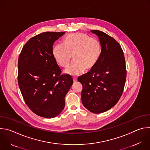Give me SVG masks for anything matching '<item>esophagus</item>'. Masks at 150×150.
I'll return each mask as SVG.
<instances>
[{"label":"esophagus","instance_id":"34e87169","mask_svg":"<svg viewBox=\"0 0 150 150\" xmlns=\"http://www.w3.org/2000/svg\"><path fill=\"white\" fill-rule=\"evenodd\" d=\"M73 80H74V82H76L77 81V78L76 77H73Z\"/></svg>","mask_w":150,"mask_h":150}]
</instances>
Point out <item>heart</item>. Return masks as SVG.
<instances>
[{"label":"heart","mask_w":150,"mask_h":150,"mask_svg":"<svg viewBox=\"0 0 150 150\" xmlns=\"http://www.w3.org/2000/svg\"><path fill=\"white\" fill-rule=\"evenodd\" d=\"M101 53L100 42L83 33H74L63 40V45L54 46L53 54L58 65L65 68L69 63L72 55L74 62L64 72L70 75H78L83 70L94 67Z\"/></svg>","instance_id":"1"}]
</instances>
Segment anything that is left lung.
Here are the masks:
<instances>
[{"mask_svg": "<svg viewBox=\"0 0 150 150\" xmlns=\"http://www.w3.org/2000/svg\"><path fill=\"white\" fill-rule=\"evenodd\" d=\"M98 37L101 50L91 70L78 77L82 85V103L93 113L109 110L118 102L125 87L126 69L122 49L112 37L99 30H91Z\"/></svg>", "mask_w": 150, "mask_h": 150, "instance_id": "left-lung-1", "label": "left lung"}]
</instances>
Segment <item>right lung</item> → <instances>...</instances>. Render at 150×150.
Segmentation results:
<instances>
[{
    "label": "right lung",
    "instance_id": "right-lung-1",
    "mask_svg": "<svg viewBox=\"0 0 150 150\" xmlns=\"http://www.w3.org/2000/svg\"><path fill=\"white\" fill-rule=\"evenodd\" d=\"M65 32H45L30 38L18 59V81L24 101L35 114L45 118L59 115L73 83L53 54L54 42Z\"/></svg>",
    "mask_w": 150,
    "mask_h": 150
}]
</instances>
